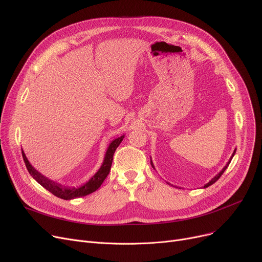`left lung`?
Masks as SVG:
<instances>
[{
    "label": "left lung",
    "instance_id": "left-lung-1",
    "mask_svg": "<svg viewBox=\"0 0 262 262\" xmlns=\"http://www.w3.org/2000/svg\"><path fill=\"white\" fill-rule=\"evenodd\" d=\"M236 154V149L235 150H233V153H232V155H231V157L229 158V160H228V162L226 163V166L221 170V171H220L213 178H211V181H209V183H207V184H206V185H204V187L203 188H207V187H209V186H211L212 184H214L217 180H219V178L220 177H221V175L224 173V171L227 169V167L229 166V163H230V161H231V159H232V157H233V155H235ZM150 164H152V167L155 169V167H154V164H153V162H152V160H150Z\"/></svg>",
    "mask_w": 262,
    "mask_h": 262
}]
</instances>
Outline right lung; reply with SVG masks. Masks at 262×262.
<instances>
[{
    "mask_svg": "<svg viewBox=\"0 0 262 262\" xmlns=\"http://www.w3.org/2000/svg\"><path fill=\"white\" fill-rule=\"evenodd\" d=\"M123 138H124V135L121 136V137H118L117 139L113 140L112 142L109 143L101 168L99 169L98 172H96L90 178V180L87 183H85L84 185L80 186V187H67V186H62L61 184H58L56 182L51 181L50 178L46 177L45 175H42L40 172H38L32 166V164L29 161V159L26 158L23 150H22V157H23V160L25 162L27 171H29V173L32 175V177L38 184H40L43 188H46L48 191H50L51 193H53L55 196H57V198L62 199V200H67V201L68 200H73V199H77V198H81V196H86V195L92 193V192L96 191L101 187V185L105 181V178L109 174L110 168H112V164H113L114 154L116 152L117 147L122 142Z\"/></svg>",
    "mask_w": 262,
    "mask_h": 262,
    "instance_id": "obj_1",
    "label": "right lung"
}]
</instances>
